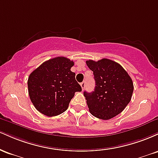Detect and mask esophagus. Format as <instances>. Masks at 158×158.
<instances>
[{"label": "esophagus", "instance_id": "1", "mask_svg": "<svg viewBox=\"0 0 158 158\" xmlns=\"http://www.w3.org/2000/svg\"><path fill=\"white\" fill-rule=\"evenodd\" d=\"M80 85H81V89L84 90V88H85V81H82V82H81Z\"/></svg>", "mask_w": 158, "mask_h": 158}]
</instances>
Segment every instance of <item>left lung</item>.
I'll return each mask as SVG.
<instances>
[{
  "instance_id": "obj_1",
  "label": "left lung",
  "mask_w": 158,
  "mask_h": 158,
  "mask_svg": "<svg viewBox=\"0 0 158 158\" xmlns=\"http://www.w3.org/2000/svg\"><path fill=\"white\" fill-rule=\"evenodd\" d=\"M94 72L96 86L91 93L84 92L89 111L101 119H110L120 114L131 101L133 81L125 69L116 61L102 59L86 61Z\"/></svg>"
}]
</instances>
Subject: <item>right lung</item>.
<instances>
[{
    "label": "right lung",
    "mask_w": 158,
    "mask_h": 158,
    "mask_svg": "<svg viewBox=\"0 0 158 158\" xmlns=\"http://www.w3.org/2000/svg\"><path fill=\"white\" fill-rule=\"evenodd\" d=\"M74 62L59 56L42 63L27 81L30 100L40 113L53 117L68 109L76 92L81 88L70 70Z\"/></svg>",
    "instance_id": "right-lung-1"
}]
</instances>
